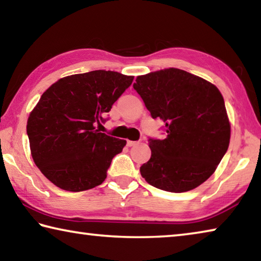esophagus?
I'll return each instance as SVG.
<instances>
[{"instance_id": "1", "label": "esophagus", "mask_w": 261, "mask_h": 261, "mask_svg": "<svg viewBox=\"0 0 261 261\" xmlns=\"http://www.w3.org/2000/svg\"><path fill=\"white\" fill-rule=\"evenodd\" d=\"M137 144H138V141H132V140H127V141H126V145H127V146H129V147L135 146V145H137Z\"/></svg>"}]
</instances>
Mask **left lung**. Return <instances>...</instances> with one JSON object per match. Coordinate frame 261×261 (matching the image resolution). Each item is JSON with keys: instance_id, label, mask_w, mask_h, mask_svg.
<instances>
[{"instance_id": "obj_1", "label": "left lung", "mask_w": 261, "mask_h": 261, "mask_svg": "<svg viewBox=\"0 0 261 261\" xmlns=\"http://www.w3.org/2000/svg\"><path fill=\"white\" fill-rule=\"evenodd\" d=\"M153 118L165 123V139L149 138L151 159L140 167L148 184L187 192L208 179L226 154L230 123L218 87L184 70L138 76L134 84Z\"/></svg>"}]
</instances>
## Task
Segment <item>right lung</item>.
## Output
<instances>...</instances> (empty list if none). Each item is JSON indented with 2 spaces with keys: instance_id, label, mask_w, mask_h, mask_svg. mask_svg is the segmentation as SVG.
Masks as SVG:
<instances>
[{
  "instance_id": "add662e5",
  "label": "right lung",
  "mask_w": 261,
  "mask_h": 261,
  "mask_svg": "<svg viewBox=\"0 0 261 261\" xmlns=\"http://www.w3.org/2000/svg\"><path fill=\"white\" fill-rule=\"evenodd\" d=\"M134 77L95 70L61 78L31 112V154L41 173L65 191L95 188L107 177L113 158L126 141L95 129Z\"/></svg>"
}]
</instances>
